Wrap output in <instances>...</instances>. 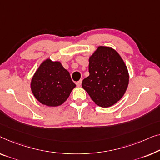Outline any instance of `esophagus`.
<instances>
[{
	"mask_svg": "<svg viewBox=\"0 0 160 160\" xmlns=\"http://www.w3.org/2000/svg\"><path fill=\"white\" fill-rule=\"evenodd\" d=\"M81 83H82V80H80L79 81H78V82H76V85H77V86H80Z\"/></svg>",
	"mask_w": 160,
	"mask_h": 160,
	"instance_id": "1",
	"label": "esophagus"
}]
</instances>
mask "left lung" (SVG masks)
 <instances>
[{
    "mask_svg": "<svg viewBox=\"0 0 160 160\" xmlns=\"http://www.w3.org/2000/svg\"><path fill=\"white\" fill-rule=\"evenodd\" d=\"M88 77L82 86L96 104L109 107L127 90L129 75L122 58L113 48L99 46L89 58Z\"/></svg>",
    "mask_w": 160,
    "mask_h": 160,
    "instance_id": "left-lung-1",
    "label": "left lung"
}]
</instances>
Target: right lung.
<instances>
[{"label":"right lung","instance_id":"add662e5","mask_svg":"<svg viewBox=\"0 0 160 160\" xmlns=\"http://www.w3.org/2000/svg\"><path fill=\"white\" fill-rule=\"evenodd\" d=\"M75 87L69 72L60 62L50 59L42 63L31 82L33 95L38 102L48 107L62 104Z\"/></svg>","mask_w":160,"mask_h":160}]
</instances>
